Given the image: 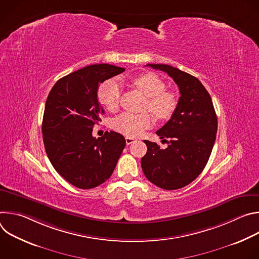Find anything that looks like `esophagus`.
Returning <instances> with one entry per match:
<instances>
[{"label":"esophagus","instance_id":"1","mask_svg":"<svg viewBox=\"0 0 259 259\" xmlns=\"http://www.w3.org/2000/svg\"><path fill=\"white\" fill-rule=\"evenodd\" d=\"M136 141V139L135 138H133V137H126V144L127 145H129V144H132L133 142H135Z\"/></svg>","mask_w":259,"mask_h":259}]
</instances>
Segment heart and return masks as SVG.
Returning a JSON list of instances; mask_svg holds the SVG:
<instances>
[{
  "label": "heart",
  "mask_w": 259,
  "mask_h": 259,
  "mask_svg": "<svg viewBox=\"0 0 259 259\" xmlns=\"http://www.w3.org/2000/svg\"><path fill=\"white\" fill-rule=\"evenodd\" d=\"M133 84L147 97L144 110H150L160 120H167L172 117L177 107V97L174 93L166 90V84L159 76L154 72L142 73L133 80ZM120 96V86L114 79L105 81L98 90L99 101L112 112L118 108ZM153 125L154 118L149 113L140 115L124 113L117 117L113 123L116 131L128 137H136Z\"/></svg>",
  "instance_id": "heart-1"
}]
</instances>
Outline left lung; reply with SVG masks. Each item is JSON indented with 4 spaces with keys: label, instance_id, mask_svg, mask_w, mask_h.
<instances>
[{
    "label": "left lung",
    "instance_id": "obj_1",
    "mask_svg": "<svg viewBox=\"0 0 259 259\" xmlns=\"http://www.w3.org/2000/svg\"><path fill=\"white\" fill-rule=\"evenodd\" d=\"M146 66L167 72L177 84L180 97L171 119L156 132L168 143L166 149L143 140L147 152L141 159L142 171L157 187L178 190L205 168L216 138L217 117L210 94L196 77L168 64Z\"/></svg>",
    "mask_w": 259,
    "mask_h": 259
}]
</instances>
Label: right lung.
Returning <instances> with one entry per match:
<instances>
[{
  "label": "right lung",
  "instance_id": "obj_1",
  "mask_svg": "<svg viewBox=\"0 0 259 259\" xmlns=\"http://www.w3.org/2000/svg\"><path fill=\"white\" fill-rule=\"evenodd\" d=\"M124 70L106 63L88 65L59 79L47 97L42 123L46 154L54 169L79 189L107 180L126 145L124 136L114 131L92 135L104 113L99 85Z\"/></svg>",
  "mask_w": 259,
  "mask_h": 259
}]
</instances>
